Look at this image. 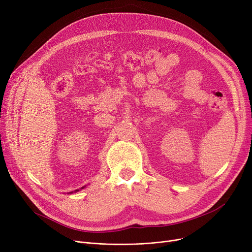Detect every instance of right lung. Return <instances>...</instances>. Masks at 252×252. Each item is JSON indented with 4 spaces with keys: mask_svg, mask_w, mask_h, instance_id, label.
I'll list each match as a JSON object with an SVG mask.
<instances>
[{
    "mask_svg": "<svg viewBox=\"0 0 252 252\" xmlns=\"http://www.w3.org/2000/svg\"><path fill=\"white\" fill-rule=\"evenodd\" d=\"M85 187H86V186H84V187H83V188H82V189H84V188H85ZM77 191H79V190H75V191H74V192H77ZM70 193H73V192H70Z\"/></svg>",
    "mask_w": 252,
    "mask_h": 252,
    "instance_id": "obj_1",
    "label": "right lung"
}]
</instances>
